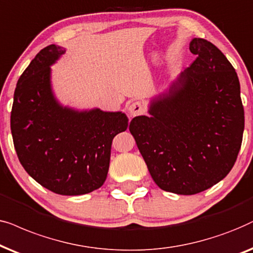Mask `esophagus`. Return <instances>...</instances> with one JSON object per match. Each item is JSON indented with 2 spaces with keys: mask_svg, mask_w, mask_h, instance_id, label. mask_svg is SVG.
<instances>
[{
  "mask_svg": "<svg viewBox=\"0 0 253 253\" xmlns=\"http://www.w3.org/2000/svg\"><path fill=\"white\" fill-rule=\"evenodd\" d=\"M144 105L143 103L139 102V100H136V102H133L129 104L128 106V113L130 117H136V116H141V114L144 113Z\"/></svg>",
  "mask_w": 253,
  "mask_h": 253,
  "instance_id": "esophagus-1",
  "label": "esophagus"
}]
</instances>
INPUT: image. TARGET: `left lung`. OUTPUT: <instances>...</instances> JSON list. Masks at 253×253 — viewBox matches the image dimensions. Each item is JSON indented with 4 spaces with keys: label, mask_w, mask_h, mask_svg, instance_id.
Here are the masks:
<instances>
[{
    "label": "left lung",
    "mask_w": 253,
    "mask_h": 253,
    "mask_svg": "<svg viewBox=\"0 0 253 253\" xmlns=\"http://www.w3.org/2000/svg\"><path fill=\"white\" fill-rule=\"evenodd\" d=\"M190 50L197 59L153 98L150 117L129 124L157 186L184 195L200 193L230 172L244 132L235 68L205 39H192Z\"/></svg>",
    "instance_id": "1"
}]
</instances>
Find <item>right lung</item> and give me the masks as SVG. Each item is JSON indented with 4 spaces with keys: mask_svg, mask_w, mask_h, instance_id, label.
<instances>
[{
    "mask_svg": "<svg viewBox=\"0 0 253 253\" xmlns=\"http://www.w3.org/2000/svg\"><path fill=\"white\" fill-rule=\"evenodd\" d=\"M65 48L49 45L17 82L10 127L26 172L47 190L81 195L106 179L113 137L128 127L123 112L76 111L60 105L50 85V66Z\"/></svg>",
    "mask_w": 253,
    "mask_h": 253,
    "instance_id": "1",
    "label": "right lung"
}]
</instances>
